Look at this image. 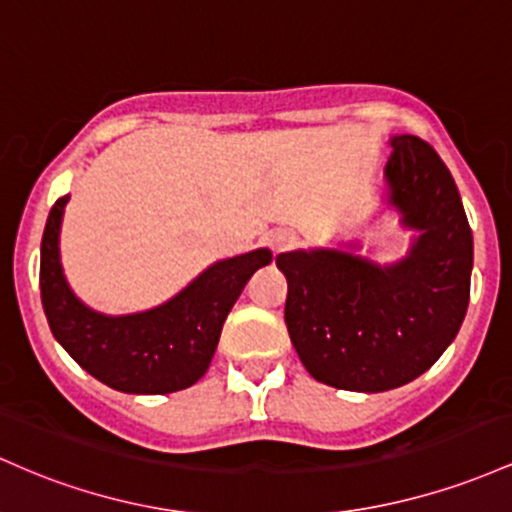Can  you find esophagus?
Wrapping results in <instances>:
<instances>
[{
  "label": "esophagus",
  "mask_w": 512,
  "mask_h": 512,
  "mask_svg": "<svg viewBox=\"0 0 512 512\" xmlns=\"http://www.w3.org/2000/svg\"><path fill=\"white\" fill-rule=\"evenodd\" d=\"M295 234L290 232V229H271V232L266 234V244L271 246L273 254H283V251L292 249L295 246Z\"/></svg>",
  "instance_id": "34e87169"
}]
</instances>
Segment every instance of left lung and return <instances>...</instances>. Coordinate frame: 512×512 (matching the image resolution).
<instances>
[{
	"label": "left lung",
	"instance_id": "obj_1",
	"mask_svg": "<svg viewBox=\"0 0 512 512\" xmlns=\"http://www.w3.org/2000/svg\"><path fill=\"white\" fill-rule=\"evenodd\" d=\"M384 205L411 232L406 256L377 263L358 239L285 251V324L317 382L387 392L428 370L455 341L469 304L474 239L450 171L428 142L389 137Z\"/></svg>",
	"mask_w": 512,
	"mask_h": 512
}]
</instances>
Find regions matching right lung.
<instances>
[{
  "label": "right lung",
  "instance_id": "1",
  "mask_svg": "<svg viewBox=\"0 0 512 512\" xmlns=\"http://www.w3.org/2000/svg\"><path fill=\"white\" fill-rule=\"evenodd\" d=\"M70 195L57 198L40 241V300L50 331L91 377L125 394H171L208 372L222 324L241 290L273 254L256 249L222 258L174 297L132 314H103L74 295L60 261Z\"/></svg>",
  "mask_w": 512,
  "mask_h": 512
}]
</instances>
